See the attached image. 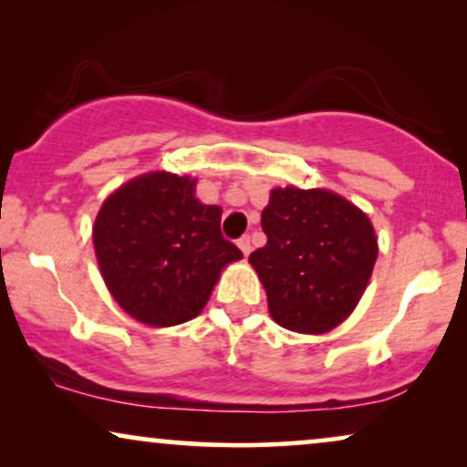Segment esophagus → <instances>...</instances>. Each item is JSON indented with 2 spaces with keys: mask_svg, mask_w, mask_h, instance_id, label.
I'll return each instance as SVG.
<instances>
[{
  "mask_svg": "<svg viewBox=\"0 0 467 467\" xmlns=\"http://www.w3.org/2000/svg\"><path fill=\"white\" fill-rule=\"evenodd\" d=\"M238 246H240V251L244 253V257H248V254H251V235H242V238L238 240Z\"/></svg>",
  "mask_w": 467,
  "mask_h": 467,
  "instance_id": "1",
  "label": "esophagus"
}]
</instances>
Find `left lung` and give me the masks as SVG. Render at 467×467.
<instances>
[{
  "label": "left lung",
  "instance_id": "8db88e82",
  "mask_svg": "<svg viewBox=\"0 0 467 467\" xmlns=\"http://www.w3.org/2000/svg\"><path fill=\"white\" fill-rule=\"evenodd\" d=\"M265 246L251 265L280 327L327 334L348 318L372 276L379 242L368 214L327 189H272Z\"/></svg>",
  "mask_w": 467,
  "mask_h": 467
}]
</instances>
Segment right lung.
Segmentation results:
<instances>
[{"label":"right lung","mask_w":467,"mask_h":467,"mask_svg":"<svg viewBox=\"0 0 467 467\" xmlns=\"http://www.w3.org/2000/svg\"><path fill=\"white\" fill-rule=\"evenodd\" d=\"M189 176L149 171L104 202L93 225L99 272L127 315L170 327L200 315L221 270L242 251L221 234V208Z\"/></svg>","instance_id":"add662e5"}]
</instances>
